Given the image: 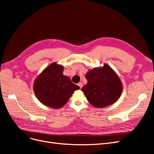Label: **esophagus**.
Here are the masks:
<instances>
[{
	"mask_svg": "<svg viewBox=\"0 0 154 154\" xmlns=\"http://www.w3.org/2000/svg\"><path fill=\"white\" fill-rule=\"evenodd\" d=\"M78 85L79 87H80V88H82V87H83V83H82V82L78 83Z\"/></svg>",
	"mask_w": 154,
	"mask_h": 154,
	"instance_id": "esophagus-1",
	"label": "esophagus"
}]
</instances>
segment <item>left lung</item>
<instances>
[{
	"label": "left lung",
	"instance_id": "obj_1",
	"mask_svg": "<svg viewBox=\"0 0 154 154\" xmlns=\"http://www.w3.org/2000/svg\"><path fill=\"white\" fill-rule=\"evenodd\" d=\"M87 83L82 88L88 101L95 107L103 108L115 103L122 94V83L110 67L90 70L85 76Z\"/></svg>",
	"mask_w": 154,
	"mask_h": 154
}]
</instances>
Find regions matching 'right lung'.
Wrapping results in <instances>:
<instances>
[{
    "label": "right lung",
    "instance_id": "right-lung-1",
    "mask_svg": "<svg viewBox=\"0 0 154 154\" xmlns=\"http://www.w3.org/2000/svg\"><path fill=\"white\" fill-rule=\"evenodd\" d=\"M63 67L57 63L46 67L34 82L33 90L42 103L53 109L66 104L74 92L80 87L63 74Z\"/></svg>",
    "mask_w": 154,
    "mask_h": 154
}]
</instances>
